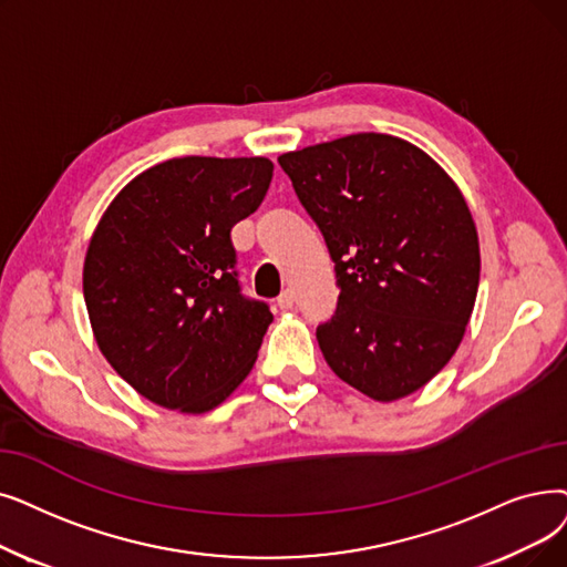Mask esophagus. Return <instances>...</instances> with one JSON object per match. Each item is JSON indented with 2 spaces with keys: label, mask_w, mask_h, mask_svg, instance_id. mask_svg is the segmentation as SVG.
Wrapping results in <instances>:
<instances>
[{
  "label": "esophagus",
  "mask_w": 567,
  "mask_h": 567,
  "mask_svg": "<svg viewBox=\"0 0 567 567\" xmlns=\"http://www.w3.org/2000/svg\"><path fill=\"white\" fill-rule=\"evenodd\" d=\"M293 306V291L291 289H285L280 297H278V308L280 310H289Z\"/></svg>",
  "instance_id": "obj_1"
}]
</instances>
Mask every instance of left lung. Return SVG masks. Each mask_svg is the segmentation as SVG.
<instances>
[{"mask_svg": "<svg viewBox=\"0 0 567 567\" xmlns=\"http://www.w3.org/2000/svg\"><path fill=\"white\" fill-rule=\"evenodd\" d=\"M278 162L336 264L319 350L368 399L410 396L454 357L477 299L480 240L461 189L420 147L375 132Z\"/></svg>", "mask_w": 567, "mask_h": 567, "instance_id": "1", "label": "left lung"}]
</instances>
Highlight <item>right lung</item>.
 <instances>
[{
	"mask_svg": "<svg viewBox=\"0 0 567 567\" xmlns=\"http://www.w3.org/2000/svg\"><path fill=\"white\" fill-rule=\"evenodd\" d=\"M274 178L266 157H176L138 174L87 245L83 293L115 373L166 410L202 414L248 378L274 322L240 293L231 229Z\"/></svg>",
	"mask_w": 567,
	"mask_h": 567,
	"instance_id": "right-lung-1",
	"label": "right lung"
}]
</instances>
